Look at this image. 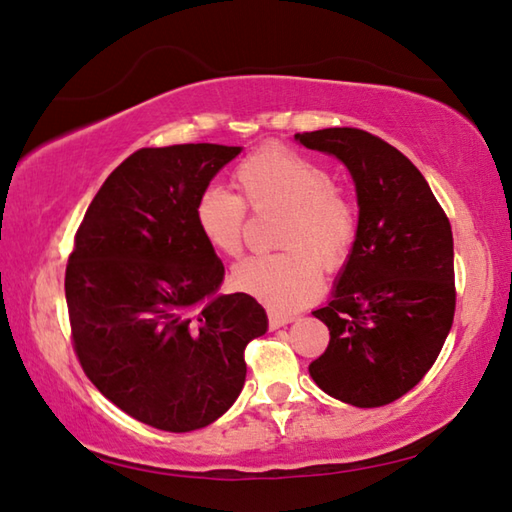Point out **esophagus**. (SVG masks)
<instances>
[{
    "label": "esophagus",
    "instance_id": "1",
    "mask_svg": "<svg viewBox=\"0 0 512 512\" xmlns=\"http://www.w3.org/2000/svg\"><path fill=\"white\" fill-rule=\"evenodd\" d=\"M288 322H293V315L280 313V311H268V329L271 331L284 327V324H288Z\"/></svg>",
    "mask_w": 512,
    "mask_h": 512
}]
</instances>
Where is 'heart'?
Instances as JSON below:
<instances>
[{
    "instance_id": "1",
    "label": "heart",
    "mask_w": 512,
    "mask_h": 512,
    "mask_svg": "<svg viewBox=\"0 0 512 512\" xmlns=\"http://www.w3.org/2000/svg\"><path fill=\"white\" fill-rule=\"evenodd\" d=\"M239 197L217 185L194 203V224L221 257H239L246 237V206L284 208L275 235L280 253L250 257L232 271V284L277 311H291L320 293L324 271L347 266L360 217L349 192L333 183L322 161L291 147H264L235 170Z\"/></svg>"
}]
</instances>
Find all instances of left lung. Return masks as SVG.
I'll return each mask as SVG.
<instances>
[{"label":"left lung","mask_w":512,"mask_h":512,"mask_svg":"<svg viewBox=\"0 0 512 512\" xmlns=\"http://www.w3.org/2000/svg\"><path fill=\"white\" fill-rule=\"evenodd\" d=\"M356 181L360 230L333 300L313 311L329 347L309 365L322 392L356 407L398 401L448 338L457 288L450 219L412 161L356 127L295 134Z\"/></svg>","instance_id":"obj_1"}]
</instances>
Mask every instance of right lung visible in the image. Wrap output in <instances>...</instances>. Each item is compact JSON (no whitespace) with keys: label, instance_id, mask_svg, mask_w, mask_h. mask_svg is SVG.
<instances>
[{"label":"right lung","instance_id":"obj_1","mask_svg":"<svg viewBox=\"0 0 512 512\" xmlns=\"http://www.w3.org/2000/svg\"><path fill=\"white\" fill-rule=\"evenodd\" d=\"M239 152L143 147L107 176L73 237V351L102 396L156 430L217 421L244 387L246 345L266 331L255 297L217 295L224 264L194 224L197 197Z\"/></svg>","mask_w":512,"mask_h":512}]
</instances>
